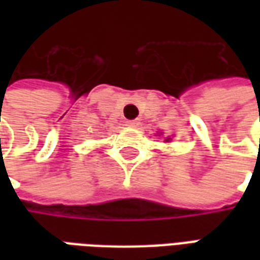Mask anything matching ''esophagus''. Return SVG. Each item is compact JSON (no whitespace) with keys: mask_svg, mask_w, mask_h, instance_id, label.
<instances>
[{"mask_svg":"<svg viewBox=\"0 0 260 260\" xmlns=\"http://www.w3.org/2000/svg\"><path fill=\"white\" fill-rule=\"evenodd\" d=\"M126 124L129 125V126H134V128H136V126L139 125V121H138V119H132V121H128Z\"/></svg>","mask_w":260,"mask_h":260,"instance_id":"34e87169","label":"esophagus"}]
</instances>
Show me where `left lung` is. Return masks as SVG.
I'll use <instances>...</instances> for the list:
<instances>
[{"label":"left lung","mask_w":260,"mask_h":260,"mask_svg":"<svg viewBox=\"0 0 260 260\" xmlns=\"http://www.w3.org/2000/svg\"><path fill=\"white\" fill-rule=\"evenodd\" d=\"M169 139H170V138H169Z\"/></svg>","instance_id":"8db88e82"}]
</instances>
